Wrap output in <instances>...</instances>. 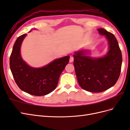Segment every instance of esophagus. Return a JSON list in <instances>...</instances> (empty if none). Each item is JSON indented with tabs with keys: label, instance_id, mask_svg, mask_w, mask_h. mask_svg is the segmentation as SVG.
Segmentation results:
<instances>
[{
	"label": "esophagus",
	"instance_id": "34e87169",
	"mask_svg": "<svg viewBox=\"0 0 130 130\" xmlns=\"http://www.w3.org/2000/svg\"><path fill=\"white\" fill-rule=\"evenodd\" d=\"M74 61V57L72 56H70V59H69V62H73Z\"/></svg>",
	"mask_w": 130,
	"mask_h": 130
}]
</instances>
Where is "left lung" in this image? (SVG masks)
<instances>
[{
  "label": "left lung",
  "instance_id": "8db88e82",
  "mask_svg": "<svg viewBox=\"0 0 130 130\" xmlns=\"http://www.w3.org/2000/svg\"><path fill=\"white\" fill-rule=\"evenodd\" d=\"M98 31L108 41L107 54L93 58L85 55L86 51H78L74 54L73 62L78 84L84 90L94 93L104 92L115 85L122 64L121 52L115 35L103 28Z\"/></svg>",
  "mask_w": 130,
  "mask_h": 130
}]
</instances>
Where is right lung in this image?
<instances>
[{
	"label": "right lung",
	"instance_id": "1",
	"mask_svg": "<svg viewBox=\"0 0 130 130\" xmlns=\"http://www.w3.org/2000/svg\"><path fill=\"white\" fill-rule=\"evenodd\" d=\"M26 34L18 37L13 46L10 67L15 83L23 91L31 95L42 96L56 88L61 73L68 63L69 56L54 60L40 68L31 67L22 58L20 49Z\"/></svg>",
	"mask_w": 130,
	"mask_h": 130
}]
</instances>
